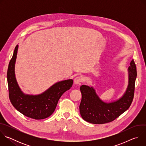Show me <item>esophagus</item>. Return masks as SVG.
<instances>
[{"label": "esophagus", "mask_w": 146, "mask_h": 146, "mask_svg": "<svg viewBox=\"0 0 146 146\" xmlns=\"http://www.w3.org/2000/svg\"><path fill=\"white\" fill-rule=\"evenodd\" d=\"M82 82V78L80 77H76L74 80V82L76 84H80V83Z\"/></svg>", "instance_id": "obj_1"}]
</instances>
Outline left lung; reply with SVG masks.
Wrapping results in <instances>:
<instances>
[{
  "label": "left lung",
  "mask_w": 146,
  "mask_h": 146,
  "mask_svg": "<svg viewBox=\"0 0 146 146\" xmlns=\"http://www.w3.org/2000/svg\"><path fill=\"white\" fill-rule=\"evenodd\" d=\"M128 73V85L125 92L120 98L111 102L103 101L93 87H80L82 98L79 109L83 119L94 124L105 123L113 121L129 109L134 96L137 76L133 59L131 62Z\"/></svg>",
  "instance_id": "left-lung-1"
}]
</instances>
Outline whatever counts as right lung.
I'll use <instances>...</instances> for the list:
<instances>
[{
    "label": "right lung",
    "mask_w": 146,
    "mask_h": 146,
    "mask_svg": "<svg viewBox=\"0 0 146 146\" xmlns=\"http://www.w3.org/2000/svg\"><path fill=\"white\" fill-rule=\"evenodd\" d=\"M18 49V45H17L7 74L10 102L19 112L28 117L35 119L46 118L54 113L59 98L72 87L73 80L68 79L57 82L38 95L24 94L18 84L15 74Z\"/></svg>",
    "instance_id": "add662e5"
}]
</instances>
